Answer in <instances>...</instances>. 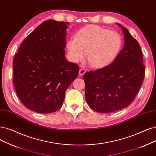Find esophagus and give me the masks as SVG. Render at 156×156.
<instances>
[{
    "instance_id": "obj_1",
    "label": "esophagus",
    "mask_w": 156,
    "mask_h": 156,
    "mask_svg": "<svg viewBox=\"0 0 156 156\" xmlns=\"http://www.w3.org/2000/svg\"><path fill=\"white\" fill-rule=\"evenodd\" d=\"M85 72H86V69L84 68V67H82L80 69V71H79V74H80V75H83L85 73Z\"/></svg>"
}]
</instances>
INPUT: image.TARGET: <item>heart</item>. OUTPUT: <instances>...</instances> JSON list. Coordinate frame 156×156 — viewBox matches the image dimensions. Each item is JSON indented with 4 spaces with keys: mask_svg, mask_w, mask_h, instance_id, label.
<instances>
[{
    "mask_svg": "<svg viewBox=\"0 0 156 156\" xmlns=\"http://www.w3.org/2000/svg\"><path fill=\"white\" fill-rule=\"evenodd\" d=\"M123 40L120 34L96 25L83 27L75 34L74 38L67 42V49L74 62L87 60L94 67H103L111 63L122 49Z\"/></svg>",
    "mask_w": 156,
    "mask_h": 156,
    "instance_id": "obj_1",
    "label": "heart"
}]
</instances>
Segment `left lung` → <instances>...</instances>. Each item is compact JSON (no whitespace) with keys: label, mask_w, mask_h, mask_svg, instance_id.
<instances>
[{"label":"left lung","mask_w":156,"mask_h":156,"mask_svg":"<svg viewBox=\"0 0 156 156\" xmlns=\"http://www.w3.org/2000/svg\"><path fill=\"white\" fill-rule=\"evenodd\" d=\"M125 45L116 58L103 68L83 75L85 100L95 111L108 113L129 105L139 91L145 77L140 45L121 24Z\"/></svg>","instance_id":"8db88e82"}]
</instances>
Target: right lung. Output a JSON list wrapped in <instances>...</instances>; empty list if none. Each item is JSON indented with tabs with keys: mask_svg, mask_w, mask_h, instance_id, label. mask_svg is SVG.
<instances>
[{
	"mask_svg": "<svg viewBox=\"0 0 156 156\" xmlns=\"http://www.w3.org/2000/svg\"><path fill=\"white\" fill-rule=\"evenodd\" d=\"M69 22L48 20L24 40L14 56L13 84L20 100L30 110L54 112L76 79L79 66L65 56Z\"/></svg>",
	"mask_w": 156,
	"mask_h": 156,
	"instance_id": "1",
	"label": "right lung"
}]
</instances>
